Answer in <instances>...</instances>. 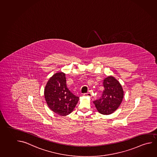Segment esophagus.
Returning <instances> with one entry per match:
<instances>
[{
  "instance_id": "obj_1",
  "label": "esophagus",
  "mask_w": 157,
  "mask_h": 157,
  "mask_svg": "<svg viewBox=\"0 0 157 157\" xmlns=\"http://www.w3.org/2000/svg\"><path fill=\"white\" fill-rule=\"evenodd\" d=\"M83 96H85V97H92V95L90 93H85L83 94Z\"/></svg>"
}]
</instances>
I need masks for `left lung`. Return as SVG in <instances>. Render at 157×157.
I'll return each instance as SVG.
<instances>
[{
    "label": "left lung",
    "mask_w": 157,
    "mask_h": 157,
    "mask_svg": "<svg viewBox=\"0 0 157 157\" xmlns=\"http://www.w3.org/2000/svg\"><path fill=\"white\" fill-rule=\"evenodd\" d=\"M104 90L101 97L93 101L97 111L101 114L109 115L117 110L124 97V90L119 82L109 76L103 82Z\"/></svg>",
    "instance_id": "1"
}]
</instances>
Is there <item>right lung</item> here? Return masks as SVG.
Returning <instances> with one entry per match:
<instances>
[{"label":"right lung","instance_id":"obj_1","mask_svg":"<svg viewBox=\"0 0 157 157\" xmlns=\"http://www.w3.org/2000/svg\"><path fill=\"white\" fill-rule=\"evenodd\" d=\"M44 95L49 108L61 117L70 114L79 100L67 88L65 74L63 72H56L49 79Z\"/></svg>","mask_w":157,"mask_h":157}]
</instances>
